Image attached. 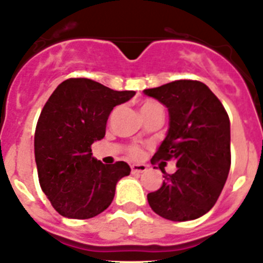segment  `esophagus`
<instances>
[{
  "instance_id": "obj_1",
  "label": "esophagus",
  "mask_w": 263,
  "mask_h": 263,
  "mask_svg": "<svg viewBox=\"0 0 263 263\" xmlns=\"http://www.w3.org/2000/svg\"><path fill=\"white\" fill-rule=\"evenodd\" d=\"M131 171H132V174L145 173V171H146V166L145 165H132L131 166Z\"/></svg>"
}]
</instances>
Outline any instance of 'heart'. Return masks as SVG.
Returning <instances> with one entry per match:
<instances>
[{
	"instance_id": "1",
	"label": "heart",
	"mask_w": 263,
	"mask_h": 263,
	"mask_svg": "<svg viewBox=\"0 0 263 263\" xmlns=\"http://www.w3.org/2000/svg\"><path fill=\"white\" fill-rule=\"evenodd\" d=\"M157 107H161L158 102L153 101V100H145V101L141 104L140 110H141V114H145V112L152 111V110L157 109ZM141 154H143V149H141V146L132 145L131 148L128 149V156L132 157V158H140Z\"/></svg>"
}]
</instances>
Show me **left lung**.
Listing matches in <instances>:
<instances>
[{
	"label": "left lung",
	"mask_w": 263,
	"mask_h": 263,
	"mask_svg": "<svg viewBox=\"0 0 263 263\" xmlns=\"http://www.w3.org/2000/svg\"><path fill=\"white\" fill-rule=\"evenodd\" d=\"M170 114L167 136L152 158L159 162L163 184L148 193L152 210L174 222L206 214L217 202L231 167L230 118L217 96L197 80H175L144 90ZM177 171L166 174L165 162ZM156 168V167H154Z\"/></svg>",
	"instance_id": "1"
}]
</instances>
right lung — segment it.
Segmentation results:
<instances>
[{"label": "right lung", "mask_w": 263, "mask_h": 263, "mask_svg": "<svg viewBox=\"0 0 263 263\" xmlns=\"http://www.w3.org/2000/svg\"><path fill=\"white\" fill-rule=\"evenodd\" d=\"M134 90H114L87 78L65 80L51 93L35 131L39 181L51 206L71 219H88L106 210L115 185L131 168L126 162L104 165L90 145L105 137L117 105Z\"/></svg>", "instance_id": "obj_1"}]
</instances>
